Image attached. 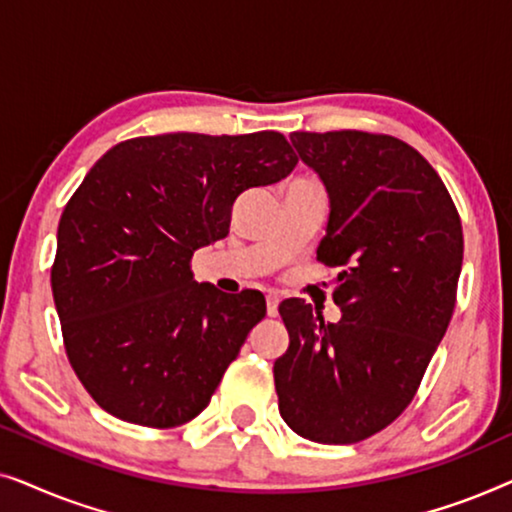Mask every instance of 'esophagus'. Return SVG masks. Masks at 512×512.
Listing matches in <instances>:
<instances>
[{
	"label": "esophagus",
	"mask_w": 512,
	"mask_h": 512,
	"mask_svg": "<svg viewBox=\"0 0 512 512\" xmlns=\"http://www.w3.org/2000/svg\"><path fill=\"white\" fill-rule=\"evenodd\" d=\"M265 303H268V317H277L279 293L277 291H268V296H265Z\"/></svg>",
	"instance_id": "esophagus-1"
}]
</instances>
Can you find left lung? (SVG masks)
<instances>
[{
	"label": "left lung",
	"mask_w": 512,
	"mask_h": 512,
	"mask_svg": "<svg viewBox=\"0 0 512 512\" xmlns=\"http://www.w3.org/2000/svg\"><path fill=\"white\" fill-rule=\"evenodd\" d=\"M328 193L317 256L340 268L342 317L279 305L289 349L275 361L279 415L298 436L352 445L408 408L450 326L464 261L457 207L422 153L359 130L293 132Z\"/></svg>",
	"instance_id": "obj_1"
}]
</instances>
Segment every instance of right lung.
I'll use <instances>...</instances> for the list:
<instances>
[{"label": "right lung", "mask_w": 512, "mask_h": 512, "mask_svg": "<svg viewBox=\"0 0 512 512\" xmlns=\"http://www.w3.org/2000/svg\"><path fill=\"white\" fill-rule=\"evenodd\" d=\"M296 163L265 130L137 137L90 167L62 212L51 286L69 363L102 410L170 429L207 408L265 298L198 284L188 263L228 235L244 191Z\"/></svg>", "instance_id": "obj_1"}]
</instances>
